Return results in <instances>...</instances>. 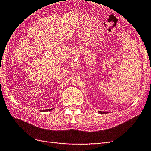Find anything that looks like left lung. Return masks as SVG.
<instances>
[{
  "label": "left lung",
  "instance_id": "8db88e82",
  "mask_svg": "<svg viewBox=\"0 0 151 151\" xmlns=\"http://www.w3.org/2000/svg\"><path fill=\"white\" fill-rule=\"evenodd\" d=\"M99 113H101V114H106V112H104V111H99Z\"/></svg>",
  "mask_w": 151,
  "mask_h": 151
}]
</instances>
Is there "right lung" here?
Instances as JSON below:
<instances>
[{"mask_svg": "<svg viewBox=\"0 0 151 151\" xmlns=\"http://www.w3.org/2000/svg\"><path fill=\"white\" fill-rule=\"evenodd\" d=\"M52 110V109H49V110H41V111H50Z\"/></svg>", "mask_w": 151, "mask_h": 151, "instance_id": "1", "label": "right lung"}]
</instances>
